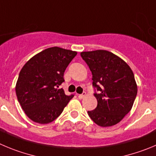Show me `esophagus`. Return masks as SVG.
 I'll return each instance as SVG.
<instances>
[{
  "instance_id": "esophagus-1",
  "label": "esophagus",
  "mask_w": 156,
  "mask_h": 156,
  "mask_svg": "<svg viewBox=\"0 0 156 156\" xmlns=\"http://www.w3.org/2000/svg\"><path fill=\"white\" fill-rule=\"evenodd\" d=\"M85 95H86V92H85V91H84V92H83L82 94H78V98H79L80 99H81V98H84V97H85Z\"/></svg>"
}]
</instances>
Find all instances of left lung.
<instances>
[{
    "label": "left lung",
    "mask_w": 156,
    "mask_h": 156,
    "mask_svg": "<svg viewBox=\"0 0 156 156\" xmlns=\"http://www.w3.org/2000/svg\"><path fill=\"white\" fill-rule=\"evenodd\" d=\"M92 74L97 107L88 111L91 120L101 127L119 123L130 112L137 95V85L130 67L108 51L81 53Z\"/></svg>",
    "instance_id": "obj_1"
}]
</instances>
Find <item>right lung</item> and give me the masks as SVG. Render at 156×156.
Wrapping results in <instances>:
<instances>
[{"label": "right lung", "instance_id": "1", "mask_svg": "<svg viewBox=\"0 0 156 156\" xmlns=\"http://www.w3.org/2000/svg\"><path fill=\"white\" fill-rule=\"evenodd\" d=\"M77 52L49 48L32 57L23 66L16 84L17 100L33 122L48 124L62 114L74 94L66 95L59 86Z\"/></svg>", "mask_w": 156, "mask_h": 156}]
</instances>
